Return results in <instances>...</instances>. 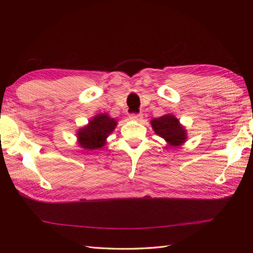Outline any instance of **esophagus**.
I'll return each mask as SVG.
<instances>
[{"instance_id": "1", "label": "esophagus", "mask_w": 253, "mask_h": 253, "mask_svg": "<svg viewBox=\"0 0 253 253\" xmlns=\"http://www.w3.org/2000/svg\"><path fill=\"white\" fill-rule=\"evenodd\" d=\"M143 115L141 114V113H139V114H130L129 115V118L132 121H137V122H140L142 120Z\"/></svg>"}]
</instances>
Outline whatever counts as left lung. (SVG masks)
I'll return each instance as SVG.
<instances>
[{"label":"left lung","instance_id":"obj_1","mask_svg":"<svg viewBox=\"0 0 253 253\" xmlns=\"http://www.w3.org/2000/svg\"><path fill=\"white\" fill-rule=\"evenodd\" d=\"M151 125L154 132L162 137L169 146L178 147L186 141V129L174 115L166 114L159 118H153Z\"/></svg>","mask_w":253,"mask_h":253}]
</instances>
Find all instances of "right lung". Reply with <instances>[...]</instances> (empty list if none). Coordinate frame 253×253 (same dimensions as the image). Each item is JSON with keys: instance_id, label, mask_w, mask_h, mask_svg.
Segmentation results:
<instances>
[{"instance_id": "obj_1", "label": "right lung", "mask_w": 253, "mask_h": 253, "mask_svg": "<svg viewBox=\"0 0 253 253\" xmlns=\"http://www.w3.org/2000/svg\"><path fill=\"white\" fill-rule=\"evenodd\" d=\"M117 125L114 118L105 113L95 115L89 121L87 126L82 127L77 131L78 143L85 150L100 149L106 143V138L113 132Z\"/></svg>"}]
</instances>
